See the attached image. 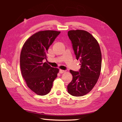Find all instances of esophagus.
<instances>
[{"mask_svg":"<svg viewBox=\"0 0 122 122\" xmlns=\"http://www.w3.org/2000/svg\"><path fill=\"white\" fill-rule=\"evenodd\" d=\"M64 72H65V71H64V70H59V73H60L62 74V73H64Z\"/></svg>","mask_w":122,"mask_h":122,"instance_id":"34e87169","label":"esophagus"}]
</instances>
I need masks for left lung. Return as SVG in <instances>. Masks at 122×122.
Returning a JSON list of instances; mask_svg holds the SVG:
<instances>
[{"label":"left lung","mask_w":122,"mask_h":122,"mask_svg":"<svg viewBox=\"0 0 122 122\" xmlns=\"http://www.w3.org/2000/svg\"><path fill=\"white\" fill-rule=\"evenodd\" d=\"M68 35L81 68L78 71L70 70L73 79L67 89L70 94L81 97L90 92L97 83L101 70L102 54L97 40L89 32L70 30Z\"/></svg>","instance_id":"1"}]
</instances>
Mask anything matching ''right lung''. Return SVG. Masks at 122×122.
Segmentation results:
<instances>
[{
	"mask_svg": "<svg viewBox=\"0 0 122 122\" xmlns=\"http://www.w3.org/2000/svg\"><path fill=\"white\" fill-rule=\"evenodd\" d=\"M60 31L46 30L31 36L23 46L20 53V64L21 74L27 86L39 95L50 92L59 69L43 63L46 60L48 49Z\"/></svg>",
	"mask_w": 122,
	"mask_h": 122,
	"instance_id": "add662e5",
	"label": "right lung"
}]
</instances>
